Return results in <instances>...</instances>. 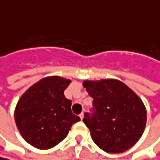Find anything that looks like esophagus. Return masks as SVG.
<instances>
[{
  "label": "esophagus",
  "instance_id": "esophagus-1",
  "mask_svg": "<svg viewBox=\"0 0 160 160\" xmlns=\"http://www.w3.org/2000/svg\"><path fill=\"white\" fill-rule=\"evenodd\" d=\"M83 117H84V114H83V112H82L81 115H79V118H81V119H82V120L83 119Z\"/></svg>",
  "mask_w": 160,
  "mask_h": 160
}]
</instances>
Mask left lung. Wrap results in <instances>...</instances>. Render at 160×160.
Here are the masks:
<instances>
[{"mask_svg": "<svg viewBox=\"0 0 160 160\" xmlns=\"http://www.w3.org/2000/svg\"><path fill=\"white\" fill-rule=\"evenodd\" d=\"M83 86L93 98L91 113L83 122L94 142L107 153H122L136 144L146 125L142 100L127 85L117 79L84 81Z\"/></svg>", "mask_w": 160, "mask_h": 160, "instance_id": "left-lung-1", "label": "left lung"}]
</instances>
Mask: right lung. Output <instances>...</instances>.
I'll return each instance as SVG.
<instances>
[{"instance_id":"add662e5","label":"right lung","mask_w":160,"mask_h":160,"mask_svg":"<svg viewBox=\"0 0 160 160\" xmlns=\"http://www.w3.org/2000/svg\"><path fill=\"white\" fill-rule=\"evenodd\" d=\"M70 82L61 77H47L19 99L15 121L22 138L32 146L50 149L63 140L72 125L81 120L72 113V102L63 94Z\"/></svg>"}]
</instances>
